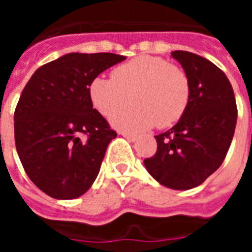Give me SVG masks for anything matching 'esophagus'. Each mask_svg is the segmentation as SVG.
<instances>
[{"mask_svg":"<svg viewBox=\"0 0 252 252\" xmlns=\"http://www.w3.org/2000/svg\"><path fill=\"white\" fill-rule=\"evenodd\" d=\"M121 135L125 137V139H127L128 141H132V142L136 141V139H137L136 135H132V133H125V132H122Z\"/></svg>","mask_w":252,"mask_h":252,"instance_id":"esophagus-1","label":"esophagus"}]
</instances>
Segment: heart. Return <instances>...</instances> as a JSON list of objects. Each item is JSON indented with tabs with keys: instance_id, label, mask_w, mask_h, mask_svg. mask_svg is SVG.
I'll use <instances>...</instances> for the list:
<instances>
[{
	"instance_id": "obj_1",
	"label": "heart",
	"mask_w": 252,
	"mask_h": 252,
	"mask_svg": "<svg viewBox=\"0 0 252 252\" xmlns=\"http://www.w3.org/2000/svg\"><path fill=\"white\" fill-rule=\"evenodd\" d=\"M93 107L104 117H111L127 105L134 107L112 117L117 130L137 132L169 127L179 121L188 107L190 83L183 69L153 55H140L121 64L112 72V79L95 77L90 84Z\"/></svg>"
}]
</instances>
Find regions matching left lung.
<instances>
[{
    "label": "left lung",
    "mask_w": 252,
    "mask_h": 252,
    "mask_svg": "<svg viewBox=\"0 0 252 252\" xmlns=\"http://www.w3.org/2000/svg\"><path fill=\"white\" fill-rule=\"evenodd\" d=\"M190 83L184 115L157 135L158 150L144 160L149 174L161 186L187 190L202 184L223 162L237 121L232 86L212 62L189 51H171Z\"/></svg>",
    "instance_id": "1"
}]
</instances>
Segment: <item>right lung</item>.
<instances>
[{
    "mask_svg": "<svg viewBox=\"0 0 252 252\" xmlns=\"http://www.w3.org/2000/svg\"><path fill=\"white\" fill-rule=\"evenodd\" d=\"M125 59L69 53L40 66L22 91L13 116L16 150L29 178L50 197L74 199L94 183L117 133L93 108L88 90L92 79Z\"/></svg>",
    "mask_w": 252,
    "mask_h": 252,
    "instance_id": "obj_1",
    "label": "right lung"
}]
</instances>
